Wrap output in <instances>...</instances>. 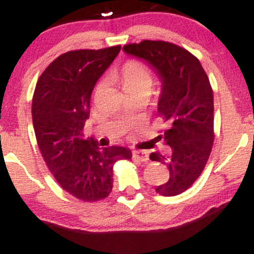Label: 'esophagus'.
<instances>
[{
  "instance_id": "esophagus-1",
  "label": "esophagus",
  "mask_w": 254,
  "mask_h": 254,
  "mask_svg": "<svg viewBox=\"0 0 254 254\" xmlns=\"http://www.w3.org/2000/svg\"><path fill=\"white\" fill-rule=\"evenodd\" d=\"M132 157L135 160H138V161H142V162H147L148 160H149L148 154L143 150H135L132 153Z\"/></svg>"
}]
</instances>
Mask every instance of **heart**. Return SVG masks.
I'll use <instances>...</instances> for the list:
<instances>
[{
	"instance_id": "obj_1",
	"label": "heart",
	"mask_w": 254,
	"mask_h": 254,
	"mask_svg": "<svg viewBox=\"0 0 254 254\" xmlns=\"http://www.w3.org/2000/svg\"><path fill=\"white\" fill-rule=\"evenodd\" d=\"M119 81L125 93L129 92H150L153 86V71L149 66L141 61L130 60L124 64L119 72ZM104 81L99 83L101 87Z\"/></svg>"
}]
</instances>
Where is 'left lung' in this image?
<instances>
[{
	"instance_id": "8db88e82",
	"label": "left lung",
	"mask_w": 254,
	"mask_h": 254,
	"mask_svg": "<svg viewBox=\"0 0 254 254\" xmlns=\"http://www.w3.org/2000/svg\"><path fill=\"white\" fill-rule=\"evenodd\" d=\"M123 50L143 58L162 81L157 113L168 127L157 136L170 153L150 154L167 166L170 178L156 188L161 196L183 193L199 178L214 144V95L208 75L196 56L164 40L127 44Z\"/></svg>"
}]
</instances>
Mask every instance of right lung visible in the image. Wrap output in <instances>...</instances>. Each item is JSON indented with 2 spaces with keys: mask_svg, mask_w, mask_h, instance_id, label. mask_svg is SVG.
<instances>
[{
  "mask_svg": "<svg viewBox=\"0 0 254 254\" xmlns=\"http://www.w3.org/2000/svg\"><path fill=\"white\" fill-rule=\"evenodd\" d=\"M74 50L58 56L43 71L32 99V118L40 153L61 188L83 202H98L112 191L113 166L129 160L124 147L99 148L83 138L93 88L121 51Z\"/></svg>",
  "mask_w": 254,
  "mask_h": 254,
  "instance_id": "right-lung-1",
  "label": "right lung"
}]
</instances>
